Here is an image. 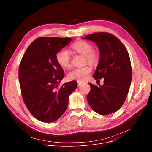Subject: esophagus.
<instances>
[{"label":"esophagus","mask_w":152,"mask_h":152,"mask_svg":"<svg viewBox=\"0 0 152 152\" xmlns=\"http://www.w3.org/2000/svg\"><path fill=\"white\" fill-rule=\"evenodd\" d=\"M82 83H83V82H80V81H77V85H78V86H80V85H81Z\"/></svg>","instance_id":"esophagus-1"}]
</instances>
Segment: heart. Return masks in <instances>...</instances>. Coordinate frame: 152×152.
Wrapping results in <instances>:
<instances>
[{
    "mask_svg": "<svg viewBox=\"0 0 152 152\" xmlns=\"http://www.w3.org/2000/svg\"><path fill=\"white\" fill-rule=\"evenodd\" d=\"M71 48L78 53L85 56V61L90 64L95 63L98 59V55L93 51V46L90 43L85 41H79L71 46ZM56 60L58 64L63 69L71 67V55L70 52L65 48L59 50L56 55ZM92 72L90 66L77 67L71 70L67 75L69 80L83 81L88 77Z\"/></svg>",
    "mask_w": 152,
    "mask_h": 152,
    "instance_id": "heart-1",
    "label": "heart"
}]
</instances>
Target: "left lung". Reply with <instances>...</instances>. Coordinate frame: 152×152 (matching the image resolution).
Wrapping results in <instances>:
<instances>
[{
	"instance_id": "1",
	"label": "left lung",
	"mask_w": 152,
	"mask_h": 152,
	"mask_svg": "<svg viewBox=\"0 0 152 152\" xmlns=\"http://www.w3.org/2000/svg\"><path fill=\"white\" fill-rule=\"evenodd\" d=\"M83 38L97 45L100 59L93 77L104 79L103 86L89 83L88 102L102 115L115 113L123 104L131 86L132 68L128 52L120 40L110 33H94Z\"/></svg>"
}]
</instances>
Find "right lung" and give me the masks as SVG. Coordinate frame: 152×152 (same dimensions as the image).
Masks as SVG:
<instances>
[{"instance_id":"right-lung-1","label":"right lung","mask_w":152,"mask_h":152,"mask_svg":"<svg viewBox=\"0 0 152 152\" xmlns=\"http://www.w3.org/2000/svg\"><path fill=\"white\" fill-rule=\"evenodd\" d=\"M70 38L39 37L26 49L20 62L18 79L23 101L37 120L53 122L67 110L69 96L77 88L71 81L59 86L64 70L56 60L57 52Z\"/></svg>"}]
</instances>
